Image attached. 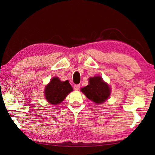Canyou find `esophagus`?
Masks as SVG:
<instances>
[{"label":"esophagus","instance_id":"34e87169","mask_svg":"<svg viewBox=\"0 0 155 155\" xmlns=\"http://www.w3.org/2000/svg\"><path fill=\"white\" fill-rule=\"evenodd\" d=\"M80 87H81V85L80 84H75V85H74V89L75 91L79 90Z\"/></svg>","mask_w":155,"mask_h":155}]
</instances>
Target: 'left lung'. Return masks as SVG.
Listing matches in <instances>:
<instances>
[{"label": "left lung", "mask_w": 155, "mask_h": 155, "mask_svg": "<svg viewBox=\"0 0 155 155\" xmlns=\"http://www.w3.org/2000/svg\"><path fill=\"white\" fill-rule=\"evenodd\" d=\"M88 99L100 104L106 101L110 94V88L99 76L89 78V84L81 88Z\"/></svg>", "instance_id": "1"}]
</instances>
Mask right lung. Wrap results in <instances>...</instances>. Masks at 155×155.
I'll return each instance as SVG.
<instances>
[{"label": "right lung", "mask_w": 155, "mask_h": 155, "mask_svg": "<svg viewBox=\"0 0 155 155\" xmlns=\"http://www.w3.org/2000/svg\"><path fill=\"white\" fill-rule=\"evenodd\" d=\"M72 91V88L68 81L62 82L58 77H54L45 88V98L51 104H57Z\"/></svg>", "instance_id": "right-lung-1"}]
</instances>
